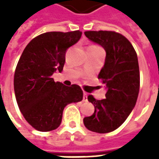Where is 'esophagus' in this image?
<instances>
[{"label":"esophagus","instance_id":"obj_1","mask_svg":"<svg viewBox=\"0 0 159 159\" xmlns=\"http://www.w3.org/2000/svg\"><path fill=\"white\" fill-rule=\"evenodd\" d=\"M83 100L84 101H87L88 100V94H87V93H83Z\"/></svg>","mask_w":159,"mask_h":159}]
</instances>
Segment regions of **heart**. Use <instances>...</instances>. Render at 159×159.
<instances>
[{
	"label": "heart",
	"instance_id": "obj_1",
	"mask_svg": "<svg viewBox=\"0 0 159 159\" xmlns=\"http://www.w3.org/2000/svg\"><path fill=\"white\" fill-rule=\"evenodd\" d=\"M97 48H99V47H97V46H94V45H91L88 48V51H91V50H94V49H97Z\"/></svg>",
	"mask_w": 159,
	"mask_h": 159
}]
</instances>
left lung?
Instances as JSON below:
<instances>
[{
  "mask_svg": "<svg viewBox=\"0 0 159 159\" xmlns=\"http://www.w3.org/2000/svg\"><path fill=\"white\" fill-rule=\"evenodd\" d=\"M91 42L106 51L103 68L98 76L107 89L106 99L95 100L89 94L94 112L83 118L88 129L96 133L111 132L119 128L135 106L140 90V70L137 54L126 37L114 31H85Z\"/></svg>",
  "mask_w": 159,
  "mask_h": 159,
  "instance_id": "1",
  "label": "left lung"
}]
</instances>
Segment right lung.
<instances>
[{
  "mask_svg": "<svg viewBox=\"0 0 159 159\" xmlns=\"http://www.w3.org/2000/svg\"><path fill=\"white\" fill-rule=\"evenodd\" d=\"M81 36L79 30L43 33L29 42L19 59L13 80L16 100L24 117L36 130L57 129L65 107L83 100L80 86H66L52 77L56 70L62 71L67 49Z\"/></svg>",
  "mask_w": 159,
  "mask_h": 159,
  "instance_id": "obj_1",
  "label": "right lung"
}]
</instances>
